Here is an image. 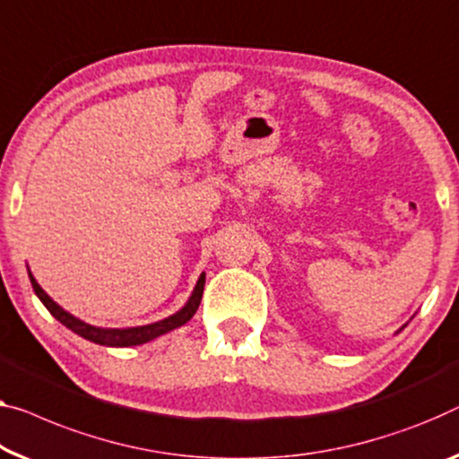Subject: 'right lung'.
<instances>
[{
  "label": "right lung",
  "mask_w": 459,
  "mask_h": 459,
  "mask_svg": "<svg viewBox=\"0 0 459 459\" xmlns=\"http://www.w3.org/2000/svg\"><path fill=\"white\" fill-rule=\"evenodd\" d=\"M29 278H30L34 292H37V297L40 299V303L49 309L51 316L57 319L59 324H64L67 330L78 333V336L94 342V344L113 346V348L146 344V342L159 338V336H162V333H169V332L177 330V327L186 325L187 321L195 316L197 307H200L202 295H204V284H206V273H202V276L197 278V284H195L194 292H191L187 303L183 305L179 311L173 313V316H169L167 319L154 321V324H148V325H138V327H97V325L86 324V321H82L78 317H74L72 313H67L64 309V307H59L57 303H55V300L47 295L43 289H40L39 282L30 273V270H29Z\"/></svg>",
  "instance_id": "right-lung-1"
}]
</instances>
